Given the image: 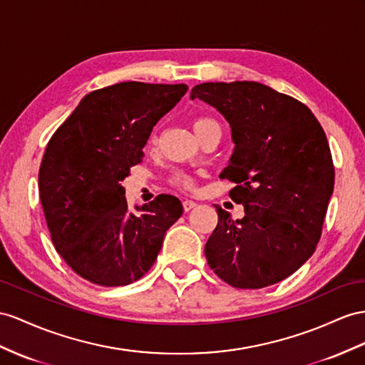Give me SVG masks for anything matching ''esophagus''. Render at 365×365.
<instances>
[{"label": "esophagus", "mask_w": 365, "mask_h": 365, "mask_svg": "<svg viewBox=\"0 0 365 365\" xmlns=\"http://www.w3.org/2000/svg\"><path fill=\"white\" fill-rule=\"evenodd\" d=\"M194 207H197V203H195L194 200H183V210H185V211H190V210H192Z\"/></svg>", "instance_id": "obj_1"}]
</instances>
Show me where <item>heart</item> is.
Wrapping results in <instances>:
<instances>
[{"label":"heart","instance_id":"b5f03b06","mask_svg":"<svg viewBox=\"0 0 365 365\" xmlns=\"http://www.w3.org/2000/svg\"><path fill=\"white\" fill-rule=\"evenodd\" d=\"M212 126H219L216 121L210 117H197L192 121V128L195 130V134L199 135V138L207 133L208 129H211ZM155 145V138L153 137L149 140V146H154ZM170 183L173 186H175L177 190L185 191V192H190L194 191L195 186H197V179H195V175L191 173H186V171H175L171 177H170Z\"/></svg>","mask_w":365,"mask_h":365}]
</instances>
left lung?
Instances as JSON below:
<instances>
[{
  "label": "left lung",
  "instance_id": "8db88e82",
  "mask_svg": "<svg viewBox=\"0 0 365 365\" xmlns=\"http://www.w3.org/2000/svg\"><path fill=\"white\" fill-rule=\"evenodd\" d=\"M200 98L228 120L236 143L220 179L245 216L217 207L205 256L223 282L257 289L293 274L317 247L333 192L329 140L313 112L262 83H202Z\"/></svg>",
  "mask_w": 365,
  "mask_h": 365
}]
</instances>
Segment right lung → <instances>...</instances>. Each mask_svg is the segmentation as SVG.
I'll use <instances>...</instances> for the list:
<instances>
[{
    "instance_id": "add662e5",
    "label": "right lung",
    "mask_w": 365,
    "mask_h": 365,
    "mask_svg": "<svg viewBox=\"0 0 365 365\" xmlns=\"http://www.w3.org/2000/svg\"><path fill=\"white\" fill-rule=\"evenodd\" d=\"M186 85L123 81L89 92L51 137L38 173L40 200L55 250L80 277L121 287L154 265L180 200L160 194L128 212L120 182L142 162L153 128Z\"/></svg>"
}]
</instances>
